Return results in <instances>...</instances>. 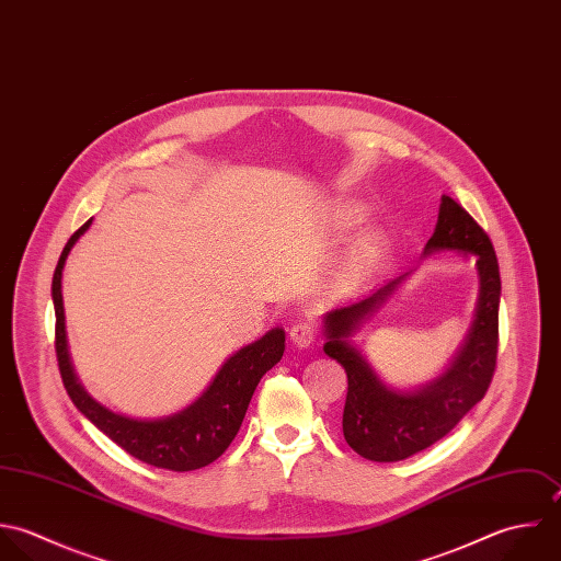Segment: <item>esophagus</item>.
<instances>
[{
    "label": "esophagus",
    "mask_w": 561,
    "mask_h": 561,
    "mask_svg": "<svg viewBox=\"0 0 561 561\" xmlns=\"http://www.w3.org/2000/svg\"><path fill=\"white\" fill-rule=\"evenodd\" d=\"M289 340L294 342V346L298 348H307L311 346L316 340H318V329H316V322L311 320H300L291 327L289 331Z\"/></svg>",
    "instance_id": "obj_1"
}]
</instances>
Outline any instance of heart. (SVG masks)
<instances>
[{
  "instance_id": "b5f03b06",
  "label": "heart",
  "mask_w": 561,
  "mask_h": 561,
  "mask_svg": "<svg viewBox=\"0 0 561 561\" xmlns=\"http://www.w3.org/2000/svg\"><path fill=\"white\" fill-rule=\"evenodd\" d=\"M364 221V210L362 208H355V206H342L333 213V228L335 230H348V228H355ZM382 252V239L378 232H368L364 234L355 248L351 250L348 254V261H346V276L348 278H357L362 276L366 270H370L374 263L378 261Z\"/></svg>"
}]
</instances>
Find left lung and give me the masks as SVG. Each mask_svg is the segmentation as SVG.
Instances as JSON below:
<instances>
[{
  "mask_svg": "<svg viewBox=\"0 0 561 561\" xmlns=\"http://www.w3.org/2000/svg\"><path fill=\"white\" fill-rule=\"evenodd\" d=\"M437 250L474 254L481 287L472 329L453 364L435 380L413 391L391 389L351 344V337L391 298L407 274L324 316V353L342 364L348 376L344 437L355 453L370 461H400L442 439L485 396L496 370L501 302L496 252L485 230L448 195H442L437 226L424 254Z\"/></svg>",
  "mask_w": 561,
  "mask_h": 561,
  "instance_id": "left-lung-1",
  "label": "left lung"
}]
</instances>
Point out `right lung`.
Here are the masks:
<instances>
[{"mask_svg": "<svg viewBox=\"0 0 561 561\" xmlns=\"http://www.w3.org/2000/svg\"><path fill=\"white\" fill-rule=\"evenodd\" d=\"M89 226L91 219L69 237L51 278V300L56 311L54 346L65 389L78 411L135 459L174 472L204 468L213 463L234 439L261 376L272 370L283 357L285 331L272 329L254 344L234 353L221 366L206 391L195 402H191L187 409L174 415L159 420H137L111 411L93 396H89L78 380L69 359L65 333V309L60 291L62 267L69 250Z\"/></svg>", "mask_w": 561, "mask_h": 561, "instance_id": "1", "label": "right lung"}]
</instances>
